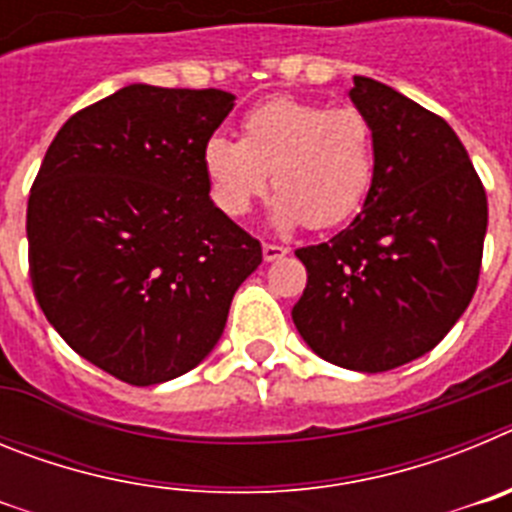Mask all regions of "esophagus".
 <instances>
[{"instance_id": "esophagus-1", "label": "esophagus", "mask_w": 512, "mask_h": 512, "mask_svg": "<svg viewBox=\"0 0 512 512\" xmlns=\"http://www.w3.org/2000/svg\"><path fill=\"white\" fill-rule=\"evenodd\" d=\"M287 256V248L277 246V243H264V261H277Z\"/></svg>"}]
</instances>
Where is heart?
<instances>
[{"mask_svg": "<svg viewBox=\"0 0 512 512\" xmlns=\"http://www.w3.org/2000/svg\"><path fill=\"white\" fill-rule=\"evenodd\" d=\"M215 205L230 217L251 210L277 189L271 220L333 228L354 215L372 187V125L356 107H325L297 97H271L241 122V140L212 135L202 151Z\"/></svg>", "mask_w": 512, "mask_h": 512, "instance_id": "heart-1", "label": "heart"}]
</instances>
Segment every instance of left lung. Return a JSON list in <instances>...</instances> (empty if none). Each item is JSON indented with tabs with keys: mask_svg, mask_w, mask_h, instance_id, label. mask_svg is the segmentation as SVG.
Instances as JSON below:
<instances>
[{
	"mask_svg": "<svg viewBox=\"0 0 512 512\" xmlns=\"http://www.w3.org/2000/svg\"><path fill=\"white\" fill-rule=\"evenodd\" d=\"M348 97L372 125V187L346 230L295 251L292 320L320 359L377 374L428 354L472 302L487 194L443 117L366 76Z\"/></svg>",
	"mask_w": 512,
	"mask_h": 512,
	"instance_id": "8db88e82",
	"label": "left lung"
}]
</instances>
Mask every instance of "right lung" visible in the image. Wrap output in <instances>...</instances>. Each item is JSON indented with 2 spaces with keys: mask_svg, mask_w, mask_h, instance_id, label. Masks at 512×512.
I'll list each match as a JSON object with an SVG mask.
<instances>
[{
  "mask_svg": "<svg viewBox=\"0 0 512 512\" xmlns=\"http://www.w3.org/2000/svg\"><path fill=\"white\" fill-rule=\"evenodd\" d=\"M233 102L122 87L63 122L30 189L40 310L76 354L135 387L200 364L261 264V243L210 200L202 164Z\"/></svg>",
  "mask_w": 512,
  "mask_h": 512,
  "instance_id": "right-lung-1",
  "label": "right lung"
}]
</instances>
